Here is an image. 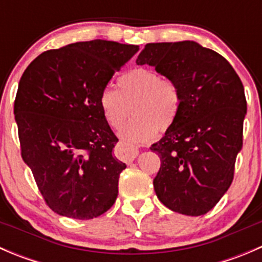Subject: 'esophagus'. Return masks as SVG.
<instances>
[{
    "mask_svg": "<svg viewBox=\"0 0 262 262\" xmlns=\"http://www.w3.org/2000/svg\"><path fill=\"white\" fill-rule=\"evenodd\" d=\"M138 153H139L138 148L130 147L129 144L123 143V142L119 144V155H120V157L124 158V160L133 161L134 158H137Z\"/></svg>",
    "mask_w": 262,
    "mask_h": 262,
    "instance_id": "esophagus-1",
    "label": "esophagus"
}]
</instances>
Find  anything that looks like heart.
I'll list each match as a JSON object with an SVG mask.
<instances>
[{
    "instance_id": "obj_1",
    "label": "heart",
    "mask_w": 262,
    "mask_h": 262,
    "mask_svg": "<svg viewBox=\"0 0 262 262\" xmlns=\"http://www.w3.org/2000/svg\"><path fill=\"white\" fill-rule=\"evenodd\" d=\"M182 104L178 83L162 78L156 71L138 67L124 73L118 80V90L112 86L102 89L99 106L112 128L118 129L133 105L134 118L119 132L128 144H141L165 132L175 123Z\"/></svg>"
}]
</instances>
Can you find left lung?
<instances>
[{"mask_svg": "<svg viewBox=\"0 0 262 262\" xmlns=\"http://www.w3.org/2000/svg\"><path fill=\"white\" fill-rule=\"evenodd\" d=\"M136 62L175 81L182 96L175 123L150 147L161 160L156 195L173 212L203 215L233 180L247 113L244 84L226 58L196 41L149 43Z\"/></svg>", "mask_w": 262, "mask_h": 262, "instance_id": "obj_1", "label": "left lung"}]
</instances>
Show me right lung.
Segmentation results:
<instances>
[{
	"mask_svg": "<svg viewBox=\"0 0 262 262\" xmlns=\"http://www.w3.org/2000/svg\"><path fill=\"white\" fill-rule=\"evenodd\" d=\"M139 50L116 41H80L47 50L18 82L15 120L21 156L50 209L92 219L118 196L125 163L99 106L100 92Z\"/></svg>",
	"mask_w": 262,
	"mask_h": 262,
	"instance_id": "1",
	"label": "right lung"
}]
</instances>
